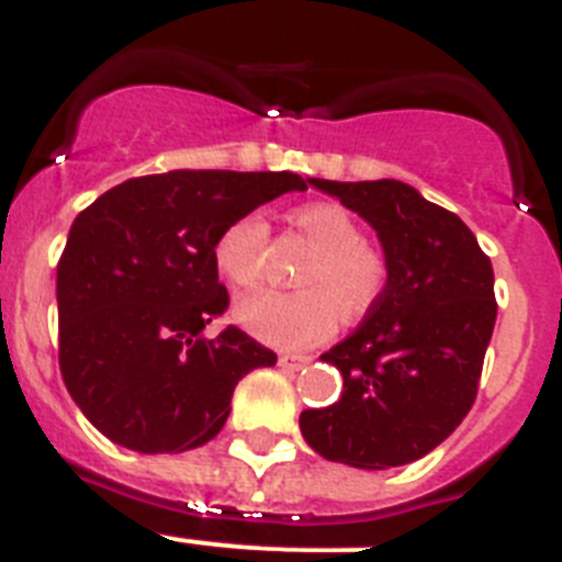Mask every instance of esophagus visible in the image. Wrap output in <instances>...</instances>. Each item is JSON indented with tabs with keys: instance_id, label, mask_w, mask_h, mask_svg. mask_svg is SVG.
Here are the masks:
<instances>
[{
	"instance_id": "esophagus-1",
	"label": "esophagus",
	"mask_w": 562,
	"mask_h": 562,
	"mask_svg": "<svg viewBox=\"0 0 562 562\" xmlns=\"http://www.w3.org/2000/svg\"><path fill=\"white\" fill-rule=\"evenodd\" d=\"M310 361V356H292V353H281L278 356V364L284 370H301Z\"/></svg>"
}]
</instances>
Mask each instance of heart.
Masks as SVG:
<instances>
[{"label": "heart", "instance_id": "1", "mask_svg": "<svg viewBox=\"0 0 562 562\" xmlns=\"http://www.w3.org/2000/svg\"><path fill=\"white\" fill-rule=\"evenodd\" d=\"M295 229L315 255L299 276V292H252L238 301V322L272 347H307L333 333L338 310L361 315L382 299L387 261L364 244L356 217L336 203H310L292 212ZM270 226L261 215L232 221L215 240L221 276L238 290H252L263 278Z\"/></svg>", "mask_w": 562, "mask_h": 562}]
</instances>
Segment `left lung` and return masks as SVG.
I'll return each instance as SVG.
<instances>
[{
	"label": "left lung",
	"mask_w": 562,
	"mask_h": 562,
	"mask_svg": "<svg viewBox=\"0 0 562 562\" xmlns=\"http://www.w3.org/2000/svg\"><path fill=\"white\" fill-rule=\"evenodd\" d=\"M359 212L387 261V286L359 330L322 359L345 375L330 407L299 419L315 453L382 471L451 437L480 391L497 299L491 258L453 212L402 180H313Z\"/></svg>",
	"instance_id": "8db88e82"
}]
</instances>
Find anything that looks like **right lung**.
Here are the masks:
<instances>
[{
	"instance_id": "add662e5",
	"label": "right lung",
	"mask_w": 562,
	"mask_h": 562,
	"mask_svg": "<svg viewBox=\"0 0 562 562\" xmlns=\"http://www.w3.org/2000/svg\"><path fill=\"white\" fill-rule=\"evenodd\" d=\"M307 180L292 171H166L82 209L57 263L59 373L86 419L140 453H183L226 425L235 384L278 356L224 315L215 240Z\"/></svg>"
}]
</instances>
